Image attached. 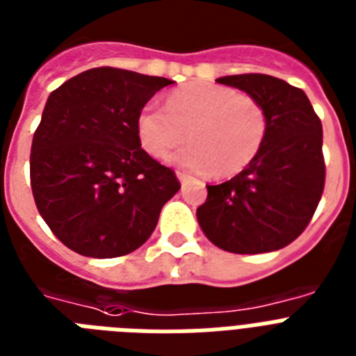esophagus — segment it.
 Segmentation results:
<instances>
[{"label": "esophagus", "mask_w": 356, "mask_h": 356, "mask_svg": "<svg viewBox=\"0 0 356 356\" xmlns=\"http://www.w3.org/2000/svg\"><path fill=\"white\" fill-rule=\"evenodd\" d=\"M176 178H178L181 184H184V181H187V180H191V176L187 175V172H181V170H178V172H176Z\"/></svg>", "instance_id": "obj_1"}]
</instances>
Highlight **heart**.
<instances>
[{"instance_id":"obj_1","label":"heart","mask_w":356,"mask_h":356,"mask_svg":"<svg viewBox=\"0 0 356 356\" xmlns=\"http://www.w3.org/2000/svg\"><path fill=\"white\" fill-rule=\"evenodd\" d=\"M268 118L257 99L211 82H189L167 95V110L147 104L136 118L139 145L163 160L191 141L172 163L215 178L241 175L261 152Z\"/></svg>"}]
</instances>
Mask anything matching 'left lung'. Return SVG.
Segmentation results:
<instances>
[{"label":"left lung","instance_id":"obj_1","mask_svg":"<svg viewBox=\"0 0 356 356\" xmlns=\"http://www.w3.org/2000/svg\"><path fill=\"white\" fill-rule=\"evenodd\" d=\"M218 84L257 99L268 118L261 152L232 180L207 186L196 218L215 246L232 254L285 248L311 222L322 198V121L303 90L261 73L227 75Z\"/></svg>","mask_w":356,"mask_h":356}]
</instances>
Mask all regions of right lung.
I'll return each instance as SVG.
<instances>
[{
  "label": "right lung",
  "mask_w": 356,
  "mask_h": 356,
  "mask_svg": "<svg viewBox=\"0 0 356 356\" xmlns=\"http://www.w3.org/2000/svg\"><path fill=\"white\" fill-rule=\"evenodd\" d=\"M169 84L93 67L47 97L31 147V187L45 224L76 254L112 259L138 250L180 189L136 134L139 110Z\"/></svg>",
  "instance_id": "add662e5"
}]
</instances>
